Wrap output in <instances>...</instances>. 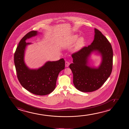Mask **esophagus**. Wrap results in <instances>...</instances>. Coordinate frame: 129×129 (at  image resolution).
<instances>
[{"instance_id": "34e87169", "label": "esophagus", "mask_w": 129, "mask_h": 129, "mask_svg": "<svg viewBox=\"0 0 129 129\" xmlns=\"http://www.w3.org/2000/svg\"><path fill=\"white\" fill-rule=\"evenodd\" d=\"M70 63L69 62H68V61H66L65 62V66L66 67H68V66H69V65H70Z\"/></svg>"}]
</instances>
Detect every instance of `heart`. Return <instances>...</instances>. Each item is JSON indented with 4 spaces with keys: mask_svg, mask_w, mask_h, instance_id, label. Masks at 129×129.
Returning <instances> with one entry per match:
<instances>
[{
    "mask_svg": "<svg viewBox=\"0 0 129 129\" xmlns=\"http://www.w3.org/2000/svg\"><path fill=\"white\" fill-rule=\"evenodd\" d=\"M78 38V36L77 35H74L71 36L68 40L67 44L70 46L74 44V43L76 42ZM84 45H85V40L83 37H80L78 39V41L76 42V44L74 46V51H78L83 48Z\"/></svg>",
    "mask_w": 129,
    "mask_h": 129,
    "instance_id": "b5f03b06",
    "label": "heart"
}]
</instances>
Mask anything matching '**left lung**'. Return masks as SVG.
Returning <instances> with one entry per match:
<instances>
[{"label": "left lung", "instance_id": "obj_1", "mask_svg": "<svg viewBox=\"0 0 129 129\" xmlns=\"http://www.w3.org/2000/svg\"><path fill=\"white\" fill-rule=\"evenodd\" d=\"M93 42L88 47L72 54L73 63L69 67L73 74V83L77 89L82 92H92L100 88L111 74L113 66V50L108 39L97 28H95ZM97 51L103 56L98 69L87 66L88 57Z\"/></svg>", "mask_w": 129, "mask_h": 129}]
</instances>
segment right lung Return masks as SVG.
<instances>
[{"instance_id":"1","label":"right lung","mask_w":129,"mask_h":129,"mask_svg":"<svg viewBox=\"0 0 129 129\" xmlns=\"http://www.w3.org/2000/svg\"><path fill=\"white\" fill-rule=\"evenodd\" d=\"M37 31L28 32L20 41L14 54V62L18 80L25 89L32 93L44 95L51 93L56 86L57 79L61 71L65 68V61L47 62L38 70H30L24 61L26 46L31 44L25 40L37 35Z\"/></svg>"}]
</instances>
